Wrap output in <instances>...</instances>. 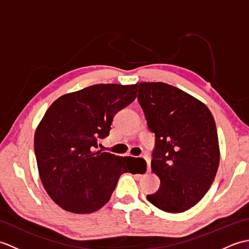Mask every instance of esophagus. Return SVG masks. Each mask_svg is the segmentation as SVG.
Segmentation results:
<instances>
[{
    "instance_id": "34e87169",
    "label": "esophagus",
    "mask_w": 249,
    "mask_h": 249,
    "mask_svg": "<svg viewBox=\"0 0 249 249\" xmlns=\"http://www.w3.org/2000/svg\"><path fill=\"white\" fill-rule=\"evenodd\" d=\"M144 160L146 161V165H147V171L151 170V158L149 156H143Z\"/></svg>"
}]
</instances>
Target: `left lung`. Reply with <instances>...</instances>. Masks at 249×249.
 <instances>
[{
  "label": "left lung",
  "mask_w": 249,
  "mask_h": 249,
  "mask_svg": "<svg viewBox=\"0 0 249 249\" xmlns=\"http://www.w3.org/2000/svg\"><path fill=\"white\" fill-rule=\"evenodd\" d=\"M138 102L155 134L152 170L160 186L146 199L169 213L184 212L208 193L219 165L215 121L192 95L162 82L139 83Z\"/></svg>",
  "instance_id": "left-lung-1"
}]
</instances>
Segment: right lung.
<instances>
[{"instance_id": "1", "label": "right lung", "mask_w": 249, "mask_h": 249, "mask_svg": "<svg viewBox=\"0 0 249 249\" xmlns=\"http://www.w3.org/2000/svg\"><path fill=\"white\" fill-rule=\"evenodd\" d=\"M137 87L95 84L63 95L46 111L34 152L41 183L62 209L95 212L108 202L122 174L138 173L133 167L138 158L95 151L109 136L113 116L135 100Z\"/></svg>"}]
</instances>
